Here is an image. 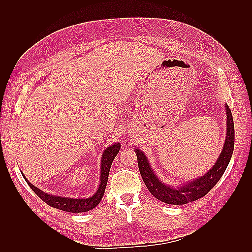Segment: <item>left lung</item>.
<instances>
[{
    "instance_id": "1",
    "label": "left lung",
    "mask_w": 252,
    "mask_h": 252,
    "mask_svg": "<svg viewBox=\"0 0 252 252\" xmlns=\"http://www.w3.org/2000/svg\"><path fill=\"white\" fill-rule=\"evenodd\" d=\"M225 109L226 137L220 156H219L215 165L207 173L195 180H191L190 182H187L186 184L179 187H173L162 183L157 178V175L155 174L145 154L138 148H135L134 152L137 157L138 169H140L142 179L148 190L151 191V194L155 198H157L158 200L162 202L169 203V205H185V203L195 201L207 195L213 189V186L218 183L223 173L225 172L229 160H231L235 142V130L232 112L227 105H225Z\"/></svg>"
}]
</instances>
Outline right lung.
I'll list each match as a JSON object with an SVG mask.
<instances>
[{"label":"right lung","mask_w":252,"mask_h":252,"mask_svg":"<svg viewBox=\"0 0 252 252\" xmlns=\"http://www.w3.org/2000/svg\"><path fill=\"white\" fill-rule=\"evenodd\" d=\"M120 147V143H116L112 144L109 147H107L104 151L100 160V183L97 190L94 192V195L89 198H69L47 194V192L37 189L36 186L32 185L30 182L26 179V176L24 174L23 175L27 183L30 186V189L49 206L67 212H87L89 210H92V209L97 206L99 201L101 200V197L104 196L111 164L115 157L117 156L118 153H119Z\"/></svg>","instance_id":"right-lung-1"}]
</instances>
